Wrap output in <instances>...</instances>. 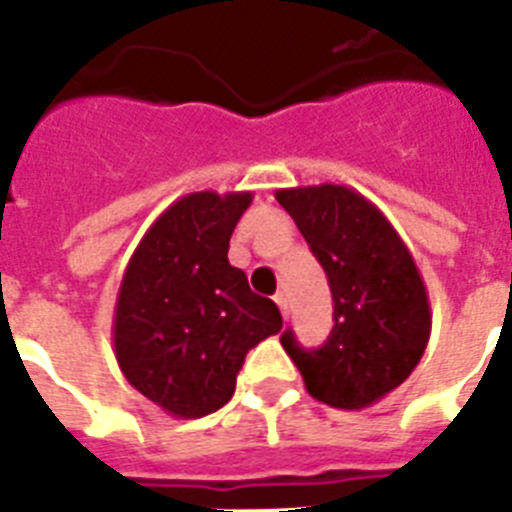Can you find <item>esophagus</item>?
<instances>
[{"mask_svg":"<svg viewBox=\"0 0 512 512\" xmlns=\"http://www.w3.org/2000/svg\"><path fill=\"white\" fill-rule=\"evenodd\" d=\"M276 305L281 308V316H284V319H289V300L284 292H279V295H276Z\"/></svg>","mask_w":512,"mask_h":512,"instance_id":"esophagus-1","label":"esophagus"}]
</instances>
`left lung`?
I'll return each instance as SVG.
<instances>
[{
	"instance_id": "left-lung-1",
	"label": "left lung",
	"mask_w": 512,
	"mask_h": 512,
	"mask_svg": "<svg viewBox=\"0 0 512 512\" xmlns=\"http://www.w3.org/2000/svg\"><path fill=\"white\" fill-rule=\"evenodd\" d=\"M287 209L327 271L335 327L319 350L292 332L281 345L305 388L335 409L377 404L420 364L430 340V300L414 257L390 220L348 185L281 188Z\"/></svg>"
}]
</instances>
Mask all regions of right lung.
<instances>
[{
  "label": "right lung",
  "instance_id": "1",
  "mask_svg": "<svg viewBox=\"0 0 512 512\" xmlns=\"http://www.w3.org/2000/svg\"><path fill=\"white\" fill-rule=\"evenodd\" d=\"M249 191L185 193L132 252L114 308V353L132 388L196 420L228 404L249 348L281 329L273 300L228 263Z\"/></svg>",
  "mask_w": 512,
  "mask_h": 512
}]
</instances>
